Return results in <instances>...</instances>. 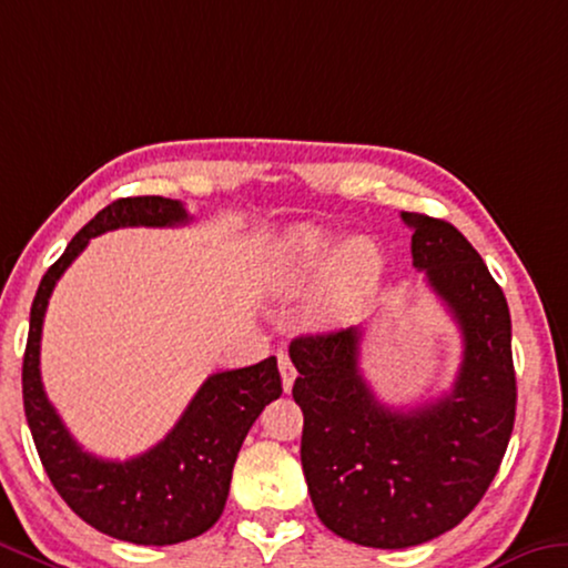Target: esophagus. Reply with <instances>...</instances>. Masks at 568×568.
Returning a JSON list of instances; mask_svg holds the SVG:
<instances>
[{"mask_svg": "<svg viewBox=\"0 0 568 568\" xmlns=\"http://www.w3.org/2000/svg\"><path fill=\"white\" fill-rule=\"evenodd\" d=\"M277 366H281L283 389H285V392H291V389H293L295 376H298V372H295V366H293V362H291V356H287V354H281V356H277Z\"/></svg>", "mask_w": 568, "mask_h": 568, "instance_id": "esophagus-1", "label": "esophagus"}]
</instances>
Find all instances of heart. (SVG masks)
<instances>
[{"instance_id":"1","label":"heart","mask_w":568,"mask_h":568,"mask_svg":"<svg viewBox=\"0 0 568 568\" xmlns=\"http://www.w3.org/2000/svg\"><path fill=\"white\" fill-rule=\"evenodd\" d=\"M318 224H298L281 240L273 263V283L277 291H301L318 277L326 264L318 293L313 295L311 316L323 326L348 321L376 291L384 273L379 247L366 237L344 242Z\"/></svg>"}]
</instances>
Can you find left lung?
Listing matches in <instances>:
<instances>
[{"label":"left lung","mask_w":568,"mask_h":568,"mask_svg":"<svg viewBox=\"0 0 568 568\" xmlns=\"http://www.w3.org/2000/svg\"><path fill=\"white\" fill-rule=\"evenodd\" d=\"M402 220L412 227L414 267L463 333L453 389L422 407L392 409L358 368L362 328L291 341L311 500L323 526L372 548L419 546L460 524L498 473L516 422L500 285L449 222L417 212H402Z\"/></svg>","instance_id":"left-lung-1"}]
</instances>
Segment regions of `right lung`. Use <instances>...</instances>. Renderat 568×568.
Wrapping results in <instances>:
<instances>
[{"mask_svg": "<svg viewBox=\"0 0 568 568\" xmlns=\"http://www.w3.org/2000/svg\"><path fill=\"white\" fill-rule=\"evenodd\" d=\"M189 214L166 196H125L90 220L40 281L30 311L22 364L27 425L50 483L88 526L119 541L171 546L202 536L222 516L232 467L252 422L283 394L277 358L212 374L189 402L174 429L131 460H101L85 453L44 394L40 338L52 287L90 237L119 227H176Z\"/></svg>", "mask_w": 568, "mask_h": 568, "instance_id": "right-lung-1", "label": "right lung"}]
</instances>
